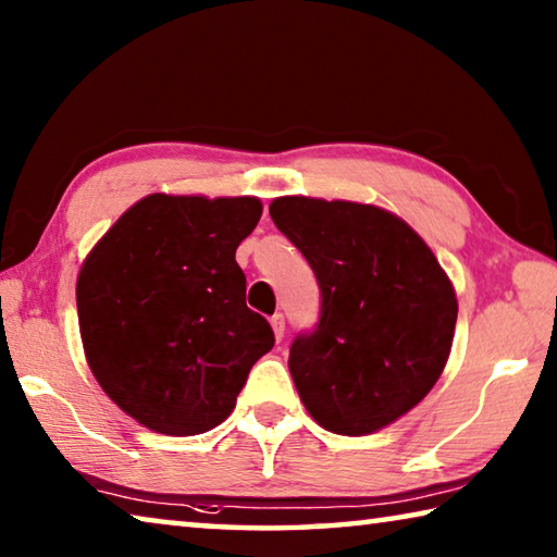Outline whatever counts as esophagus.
Here are the masks:
<instances>
[{"label":"esophagus","instance_id":"obj_1","mask_svg":"<svg viewBox=\"0 0 557 557\" xmlns=\"http://www.w3.org/2000/svg\"><path fill=\"white\" fill-rule=\"evenodd\" d=\"M270 326H272V332H275V338L280 342L282 336H285V317L282 314H275L270 319Z\"/></svg>","mask_w":557,"mask_h":557}]
</instances>
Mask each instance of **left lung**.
Returning <instances> with one entry per match:
<instances>
[{"label": "left lung", "mask_w": 557, "mask_h": 557, "mask_svg": "<svg viewBox=\"0 0 557 557\" xmlns=\"http://www.w3.org/2000/svg\"><path fill=\"white\" fill-rule=\"evenodd\" d=\"M270 215L322 289L317 332L289 348L299 400L336 435L393 425L447 366L457 324L449 275L420 233L381 206L280 196Z\"/></svg>", "instance_id": "1"}]
</instances>
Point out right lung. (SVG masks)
I'll return each instance as SVG.
<instances>
[{
  "mask_svg": "<svg viewBox=\"0 0 557 557\" xmlns=\"http://www.w3.org/2000/svg\"><path fill=\"white\" fill-rule=\"evenodd\" d=\"M256 196L149 194L92 245L75 282L86 361L108 398L159 435L228 418L275 334L245 307L238 245Z\"/></svg>",
  "mask_w": 557,
  "mask_h": 557,
  "instance_id": "1",
  "label": "right lung"
}]
</instances>
